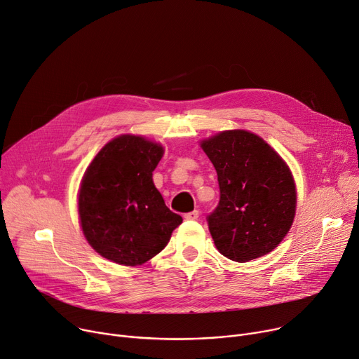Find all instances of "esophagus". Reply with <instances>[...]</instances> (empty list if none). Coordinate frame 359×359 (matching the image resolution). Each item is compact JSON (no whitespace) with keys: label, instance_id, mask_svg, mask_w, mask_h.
I'll return each instance as SVG.
<instances>
[{"label":"esophagus","instance_id":"1","mask_svg":"<svg viewBox=\"0 0 359 359\" xmlns=\"http://www.w3.org/2000/svg\"><path fill=\"white\" fill-rule=\"evenodd\" d=\"M198 215H200V212L196 210V211H191V212L184 214V218H185V219H197Z\"/></svg>","mask_w":359,"mask_h":359}]
</instances>
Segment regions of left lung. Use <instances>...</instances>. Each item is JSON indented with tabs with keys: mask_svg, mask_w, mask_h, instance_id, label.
Instances as JSON below:
<instances>
[{
	"mask_svg": "<svg viewBox=\"0 0 359 359\" xmlns=\"http://www.w3.org/2000/svg\"><path fill=\"white\" fill-rule=\"evenodd\" d=\"M201 148L212 162L219 201L207 217L218 252L245 263L270 253L292 227L296 187L287 163L260 136L219 132Z\"/></svg>",
	"mask_w": 359,
	"mask_h": 359,
	"instance_id": "8db88e82",
	"label": "left lung"
}]
</instances>
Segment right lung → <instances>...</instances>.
I'll return each mask as SVG.
<instances>
[{
    "mask_svg": "<svg viewBox=\"0 0 359 359\" xmlns=\"http://www.w3.org/2000/svg\"><path fill=\"white\" fill-rule=\"evenodd\" d=\"M162 155V145L144 136L121 135L90 162L79 189V218L102 257L123 266L144 264L163 250L182 223L152 181Z\"/></svg>",
    "mask_w": 359,
    "mask_h": 359,
    "instance_id": "add662e5",
    "label": "right lung"
}]
</instances>
